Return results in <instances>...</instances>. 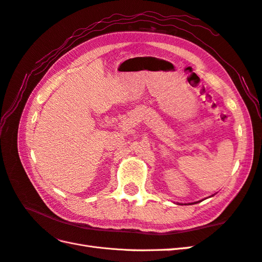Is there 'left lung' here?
I'll return each instance as SVG.
<instances>
[{"label": "left lung", "mask_w": 262, "mask_h": 262, "mask_svg": "<svg viewBox=\"0 0 262 262\" xmlns=\"http://www.w3.org/2000/svg\"><path fill=\"white\" fill-rule=\"evenodd\" d=\"M193 203H196V202H193ZM193 203H192V205H193ZM189 205H191V203H189Z\"/></svg>", "instance_id": "obj_1"}]
</instances>
